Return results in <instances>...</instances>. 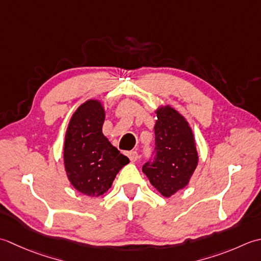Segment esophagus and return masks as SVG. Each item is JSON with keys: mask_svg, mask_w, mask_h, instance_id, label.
Instances as JSON below:
<instances>
[{"mask_svg": "<svg viewBox=\"0 0 261 261\" xmlns=\"http://www.w3.org/2000/svg\"><path fill=\"white\" fill-rule=\"evenodd\" d=\"M127 156L129 158V160L132 162H135L138 159V154L136 151H130V152H127Z\"/></svg>", "mask_w": 261, "mask_h": 261, "instance_id": "esophagus-1", "label": "esophagus"}]
</instances>
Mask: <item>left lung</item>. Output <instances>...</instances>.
I'll list each match as a JSON object with an SVG mask.
<instances>
[{"label": "left lung", "mask_w": 261, "mask_h": 261, "mask_svg": "<svg viewBox=\"0 0 261 261\" xmlns=\"http://www.w3.org/2000/svg\"><path fill=\"white\" fill-rule=\"evenodd\" d=\"M154 113L158 117L154 125L156 152L142 170L153 187L169 198L189 184L199 156L194 132L178 110L161 105Z\"/></svg>", "instance_id": "1"}]
</instances>
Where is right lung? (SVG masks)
<instances>
[{"mask_svg": "<svg viewBox=\"0 0 261 261\" xmlns=\"http://www.w3.org/2000/svg\"><path fill=\"white\" fill-rule=\"evenodd\" d=\"M106 110L89 99L74 111L65 133L63 159L68 181L79 193L98 197L107 193L119 170L129 163L103 135Z\"/></svg>", "mask_w": 261, "mask_h": 261, "instance_id": "right-lung-1", "label": "right lung"}]
</instances>
